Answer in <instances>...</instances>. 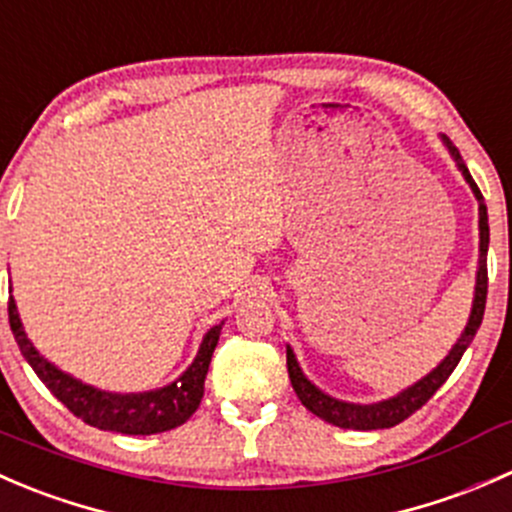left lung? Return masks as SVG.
Listing matches in <instances>:
<instances>
[{
  "instance_id": "obj_1",
  "label": "left lung",
  "mask_w": 512,
  "mask_h": 512,
  "mask_svg": "<svg viewBox=\"0 0 512 512\" xmlns=\"http://www.w3.org/2000/svg\"><path fill=\"white\" fill-rule=\"evenodd\" d=\"M443 143H446V148L451 151L453 160H456L458 168H461L463 178L468 180V185H471V190L476 193V198H478L480 260H478L476 299H473L471 319H468L466 329H463L461 339H458L456 347L451 349V354H448L446 359H443L441 364L431 371V374L423 376L421 381H416L414 386H409L406 391H401V394L394 396V399L379 401V404H366V406L344 404V401H337V399H332V396L322 394V391H319L312 381H307V376H304L302 369H299L297 359H294L292 349L287 347V371H289V381H292L294 394H297V399L302 401V406H307L314 416H319L322 421L332 423V426L354 428V431H376V428H391V426H396V423L406 421V418H409L411 414H416V411L421 409V406L426 404V401L431 399V396L436 394L443 384H446V379L453 374V369L458 366V361H461V356L468 349V344H471L473 337H476L480 322H483L485 297H488V240H490L488 208H485L483 195H480L476 180H473L471 173H468V168H466V163H463L458 148L453 146L446 136H443Z\"/></svg>"
}]
</instances>
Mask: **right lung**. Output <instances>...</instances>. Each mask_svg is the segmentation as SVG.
Returning <instances> with one entry per match:
<instances>
[{"instance_id":"1","label":"right lung","mask_w":512,"mask_h":512,"mask_svg":"<svg viewBox=\"0 0 512 512\" xmlns=\"http://www.w3.org/2000/svg\"><path fill=\"white\" fill-rule=\"evenodd\" d=\"M9 327H12L14 339L19 344V352L29 361L36 376L76 418H81L89 426L101 428V431H116L126 433V436H151V433L170 431V428L180 426L195 414V409L203 401L205 376H208L210 359H213L215 347H218L223 324H218V327L205 334L198 356L178 381L163 386V389L146 391V394L98 391L94 386L81 384L74 376L64 374L54 364H49L24 334L17 304H14L12 297H9Z\"/></svg>"}]
</instances>
